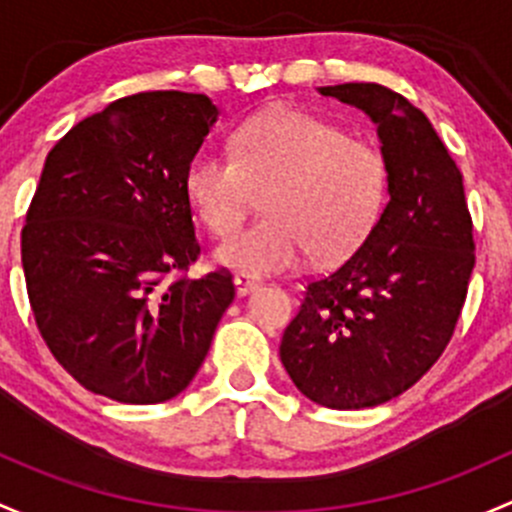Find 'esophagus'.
I'll return each mask as SVG.
<instances>
[{
  "mask_svg": "<svg viewBox=\"0 0 512 512\" xmlns=\"http://www.w3.org/2000/svg\"><path fill=\"white\" fill-rule=\"evenodd\" d=\"M258 286H261V281H258L256 276H249V273H236V276H234V288H236V293H239V295L256 291Z\"/></svg>",
  "mask_w": 512,
  "mask_h": 512,
  "instance_id": "34e87169",
  "label": "esophagus"
}]
</instances>
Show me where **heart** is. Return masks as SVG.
Segmentation results:
<instances>
[{
	"label": "heart",
	"instance_id": "obj_1",
	"mask_svg": "<svg viewBox=\"0 0 512 512\" xmlns=\"http://www.w3.org/2000/svg\"><path fill=\"white\" fill-rule=\"evenodd\" d=\"M197 219L214 236L244 224L266 194L263 212L244 234L224 241L214 258L231 271L268 276L342 261L367 239L387 197V162L367 140L293 108L268 110L234 135V160L202 152L184 175Z\"/></svg>",
	"mask_w": 512,
	"mask_h": 512
}]
</instances>
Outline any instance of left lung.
Here are the masks:
<instances>
[{"label":"left lung","instance_id":"obj_1","mask_svg":"<svg viewBox=\"0 0 512 512\" xmlns=\"http://www.w3.org/2000/svg\"><path fill=\"white\" fill-rule=\"evenodd\" d=\"M318 93L377 125L389 202L360 249L308 283L281 362L310 402L367 409L407 392L449 345L476 263L473 224L461 172L419 108L377 83Z\"/></svg>","mask_w":512,"mask_h":512}]
</instances>
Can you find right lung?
<instances>
[{
    "mask_svg": "<svg viewBox=\"0 0 512 512\" xmlns=\"http://www.w3.org/2000/svg\"><path fill=\"white\" fill-rule=\"evenodd\" d=\"M219 108L202 93L120 98L49 152L21 266L39 333L61 367L123 404L177 397L234 300L229 271L177 278L197 261L189 162Z\"/></svg>",
    "mask_w": 512,
    "mask_h": 512,
    "instance_id": "obj_1",
    "label": "right lung"
}]
</instances>
